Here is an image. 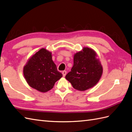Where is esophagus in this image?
<instances>
[{"label":"esophagus","instance_id":"1","mask_svg":"<svg viewBox=\"0 0 132 132\" xmlns=\"http://www.w3.org/2000/svg\"><path fill=\"white\" fill-rule=\"evenodd\" d=\"M66 73H67V72H66V71H62V75H63V77H65V76H66Z\"/></svg>","mask_w":132,"mask_h":132}]
</instances>
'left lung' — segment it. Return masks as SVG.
<instances>
[{
	"label": "left lung",
	"mask_w": 132,
	"mask_h": 132,
	"mask_svg": "<svg viewBox=\"0 0 132 132\" xmlns=\"http://www.w3.org/2000/svg\"><path fill=\"white\" fill-rule=\"evenodd\" d=\"M97 56L96 52L88 47L74 54L73 65L65 78L75 89L86 90L99 81L103 68Z\"/></svg>",
	"instance_id": "left-lung-1"
}]
</instances>
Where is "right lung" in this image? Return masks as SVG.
<instances>
[{
    "mask_svg": "<svg viewBox=\"0 0 132 132\" xmlns=\"http://www.w3.org/2000/svg\"><path fill=\"white\" fill-rule=\"evenodd\" d=\"M23 75L30 86L41 92L51 90L62 76L52 60L51 52L44 48L27 61L23 67Z\"/></svg>",
    "mask_w": 132,
    "mask_h": 132,
    "instance_id": "right-lung-1",
    "label": "right lung"
}]
</instances>
